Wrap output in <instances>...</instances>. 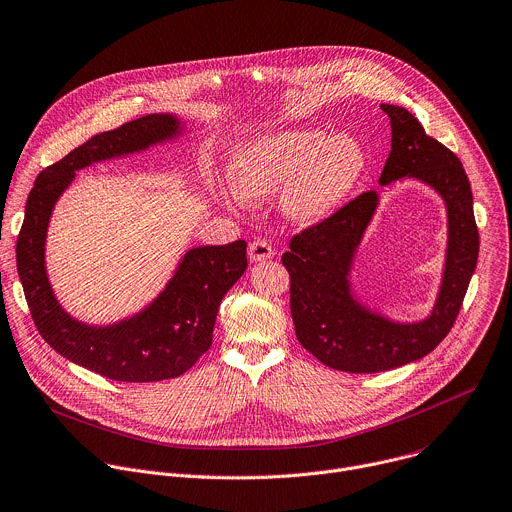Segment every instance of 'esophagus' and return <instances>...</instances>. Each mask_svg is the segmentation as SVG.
<instances>
[{"label": "esophagus", "mask_w": 512, "mask_h": 512, "mask_svg": "<svg viewBox=\"0 0 512 512\" xmlns=\"http://www.w3.org/2000/svg\"><path fill=\"white\" fill-rule=\"evenodd\" d=\"M273 255H275V249L267 239H255L249 245V259L251 261H265V259H271Z\"/></svg>", "instance_id": "34e87169"}]
</instances>
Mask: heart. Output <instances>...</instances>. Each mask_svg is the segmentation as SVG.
Returning <instances> with one entry per match:
<instances>
[{
	"label": "heart",
	"instance_id": "b5f03b06",
	"mask_svg": "<svg viewBox=\"0 0 512 512\" xmlns=\"http://www.w3.org/2000/svg\"><path fill=\"white\" fill-rule=\"evenodd\" d=\"M364 168L360 144L323 130H291L251 144L231 168V183L245 199L287 191L285 205L297 219H317L354 187Z\"/></svg>",
	"mask_w": 512,
	"mask_h": 512
}]
</instances>
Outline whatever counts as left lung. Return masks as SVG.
Instances as JSON below:
<instances>
[{"label": "left lung", "mask_w": 512, "mask_h": 512, "mask_svg": "<svg viewBox=\"0 0 512 512\" xmlns=\"http://www.w3.org/2000/svg\"><path fill=\"white\" fill-rule=\"evenodd\" d=\"M382 110L390 116L392 150L380 183L416 177L434 187L448 207L446 271L432 315L420 323H392L350 295L348 269L376 211L374 191L293 235L281 257L299 344L321 364L352 374L386 372L428 356L452 329L478 259V227L462 162L406 108L382 104Z\"/></svg>", "instance_id": "obj_1"}]
</instances>
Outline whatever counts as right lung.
Wrapping results in <instances>:
<instances>
[{
    "label": "right lung",
    "instance_id": "add662e5",
    "mask_svg": "<svg viewBox=\"0 0 512 512\" xmlns=\"http://www.w3.org/2000/svg\"><path fill=\"white\" fill-rule=\"evenodd\" d=\"M168 114H148L100 132L38 175L16 243L18 275L32 319L46 342L66 360L116 382H160L191 370L213 344V327L225 293L247 269V243L191 249L164 293L134 319L112 327L74 321L56 303L46 269L44 241L52 207L74 170L175 136Z\"/></svg>",
    "mask_w": 512,
    "mask_h": 512
}]
</instances>
